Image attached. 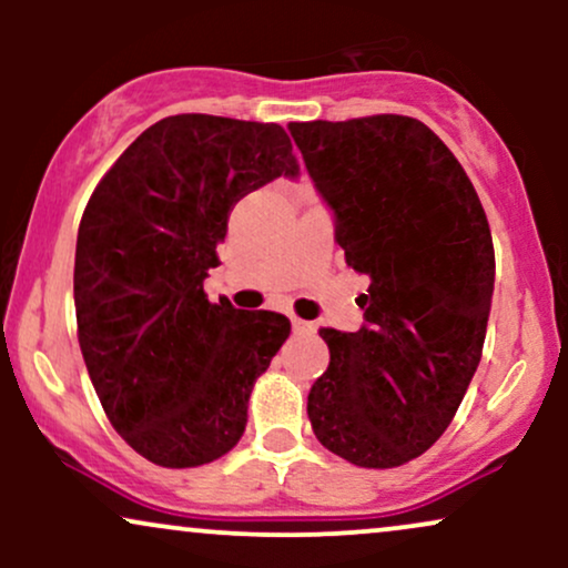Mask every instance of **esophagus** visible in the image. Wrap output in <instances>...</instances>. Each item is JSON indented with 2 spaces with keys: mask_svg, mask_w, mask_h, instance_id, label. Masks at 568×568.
I'll list each match as a JSON object with an SVG mask.
<instances>
[{
  "mask_svg": "<svg viewBox=\"0 0 568 568\" xmlns=\"http://www.w3.org/2000/svg\"><path fill=\"white\" fill-rule=\"evenodd\" d=\"M291 325H293V334H312V331H315V325L302 321V317H291Z\"/></svg>",
  "mask_w": 568,
  "mask_h": 568,
  "instance_id": "esophagus-1",
  "label": "esophagus"
}]
</instances>
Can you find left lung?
Returning a JSON list of instances; mask_svg holds the SVG:
<instances>
[{"instance_id":"obj_1","label":"left lung","mask_w":568,"mask_h":568,"mask_svg":"<svg viewBox=\"0 0 568 568\" xmlns=\"http://www.w3.org/2000/svg\"><path fill=\"white\" fill-rule=\"evenodd\" d=\"M306 173L355 272L361 331L321 328L331 349L306 414L357 467L406 465L452 425L484 352L491 230L465 168L425 122L374 114L291 122Z\"/></svg>"}]
</instances>
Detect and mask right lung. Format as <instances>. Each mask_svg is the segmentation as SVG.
I'll list each match as a JSON object with an SVG mask.
<instances>
[{
    "label": "right lung",
    "mask_w": 568,
    "mask_h": 568,
    "mask_svg": "<svg viewBox=\"0 0 568 568\" xmlns=\"http://www.w3.org/2000/svg\"><path fill=\"white\" fill-rule=\"evenodd\" d=\"M296 179L275 122L175 114L98 181L77 232V336L109 422L160 467H200L237 446L253 384L291 334L277 312L211 304L234 202Z\"/></svg>",
    "instance_id": "right-lung-1"
}]
</instances>
